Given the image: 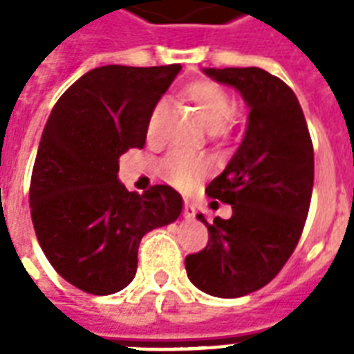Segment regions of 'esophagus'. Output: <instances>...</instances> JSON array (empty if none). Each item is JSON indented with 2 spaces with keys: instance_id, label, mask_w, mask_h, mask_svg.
<instances>
[{
  "instance_id": "34e87169",
  "label": "esophagus",
  "mask_w": 354,
  "mask_h": 354,
  "mask_svg": "<svg viewBox=\"0 0 354 354\" xmlns=\"http://www.w3.org/2000/svg\"><path fill=\"white\" fill-rule=\"evenodd\" d=\"M184 216L185 218H195V207H193L189 201L184 203Z\"/></svg>"
}]
</instances>
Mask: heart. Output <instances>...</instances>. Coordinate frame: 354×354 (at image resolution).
<instances>
[{
  "label": "heart",
  "mask_w": 354,
  "mask_h": 354,
  "mask_svg": "<svg viewBox=\"0 0 354 354\" xmlns=\"http://www.w3.org/2000/svg\"><path fill=\"white\" fill-rule=\"evenodd\" d=\"M184 94L185 98L197 108L201 119L208 127V131L220 132L231 123L233 113H235V102L231 98V94L223 87H220L218 83H214V81H195V83H189L185 87ZM162 111H165V104L159 102L147 117L146 132L149 138H155V134L159 131ZM157 170H159V176L165 182L176 185V187H187L207 170V162L199 157H193V155L172 151L167 157H162Z\"/></svg>",
  "instance_id": "heart-1"
}]
</instances>
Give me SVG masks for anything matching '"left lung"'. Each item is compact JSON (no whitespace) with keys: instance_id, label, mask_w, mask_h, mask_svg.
Returning <instances> with one entry per match:
<instances>
[{"instance_id":"left-lung-1","label":"left lung","mask_w":354,"mask_h":354,"mask_svg":"<svg viewBox=\"0 0 354 354\" xmlns=\"http://www.w3.org/2000/svg\"><path fill=\"white\" fill-rule=\"evenodd\" d=\"M237 88L248 106L245 138L208 197L233 208L208 223V245L185 258L189 281L205 294L241 297L271 282L297 246L311 205L315 155L294 91L261 68H205Z\"/></svg>"}]
</instances>
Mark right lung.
<instances>
[{
	"label": "right lung",
	"instance_id": "obj_1",
	"mask_svg": "<svg viewBox=\"0 0 354 354\" xmlns=\"http://www.w3.org/2000/svg\"><path fill=\"white\" fill-rule=\"evenodd\" d=\"M180 70L94 68L58 98L43 129L30 184L35 235L57 273L87 294L129 286L142 237L182 214L170 185L138 195L117 180L119 157L144 147L147 117Z\"/></svg>",
	"mask_w": 354,
	"mask_h": 354
}]
</instances>
